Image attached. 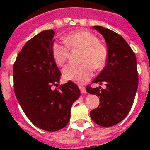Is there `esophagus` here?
<instances>
[{
	"mask_svg": "<svg viewBox=\"0 0 150 150\" xmlns=\"http://www.w3.org/2000/svg\"><path fill=\"white\" fill-rule=\"evenodd\" d=\"M79 89H80V91H81L82 94L86 95L87 91H86V89H85L84 87H83V86H80V87H79Z\"/></svg>",
	"mask_w": 150,
	"mask_h": 150,
	"instance_id": "1",
	"label": "esophagus"
}]
</instances>
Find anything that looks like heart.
<instances>
[{"label":"heart","instance_id":"obj_1","mask_svg":"<svg viewBox=\"0 0 150 150\" xmlns=\"http://www.w3.org/2000/svg\"><path fill=\"white\" fill-rule=\"evenodd\" d=\"M64 42L53 43L51 52L53 59L59 66H62L69 58V48L83 50L81 65L70 64L62 70L63 78L67 80L83 83L93 75V67L102 69L106 65L108 50L104 44L100 42L99 38L89 30H79L67 35ZM93 66H92V65Z\"/></svg>","mask_w":150,"mask_h":150}]
</instances>
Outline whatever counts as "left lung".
I'll list each match as a JSON object with an SVG mask.
<instances>
[{"instance_id": "1", "label": "left lung", "mask_w": 150, "mask_h": 150, "mask_svg": "<svg viewBox=\"0 0 150 150\" xmlns=\"http://www.w3.org/2000/svg\"><path fill=\"white\" fill-rule=\"evenodd\" d=\"M103 35L108 50L106 65L92 80L94 83L106 85L91 88L88 93L100 97V105L90 112L91 120L103 127H110L125 118L134 101L138 87V74L135 54L126 41L114 31L103 26H94Z\"/></svg>"}]
</instances>
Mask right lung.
Instances as JSON below:
<instances>
[{
    "label": "right lung",
    "instance_id": "right-lung-1",
    "mask_svg": "<svg viewBox=\"0 0 150 150\" xmlns=\"http://www.w3.org/2000/svg\"><path fill=\"white\" fill-rule=\"evenodd\" d=\"M52 30L40 32L25 44L15 61L13 76L18 103L31 122L46 131L64 128L73 103L80 96L78 86L68 81L59 86L61 72L53 59Z\"/></svg>",
    "mask_w": 150,
    "mask_h": 150
}]
</instances>
